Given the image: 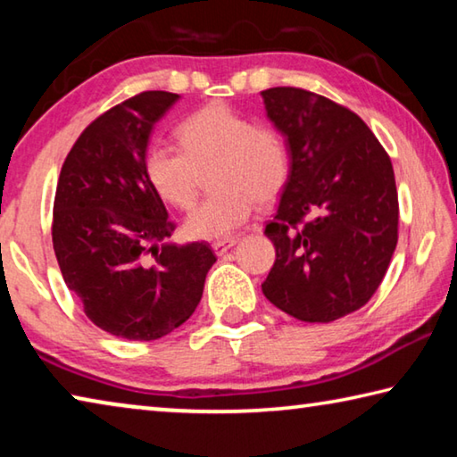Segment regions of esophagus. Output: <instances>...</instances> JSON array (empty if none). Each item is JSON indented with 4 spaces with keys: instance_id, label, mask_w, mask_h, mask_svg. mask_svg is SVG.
I'll return each instance as SVG.
<instances>
[{
    "instance_id": "1",
    "label": "esophagus",
    "mask_w": 457,
    "mask_h": 457,
    "mask_svg": "<svg viewBox=\"0 0 457 457\" xmlns=\"http://www.w3.org/2000/svg\"><path fill=\"white\" fill-rule=\"evenodd\" d=\"M236 244H237V237H229V239H220V242H213L212 247L218 256H223V253H226L229 247H234Z\"/></svg>"
}]
</instances>
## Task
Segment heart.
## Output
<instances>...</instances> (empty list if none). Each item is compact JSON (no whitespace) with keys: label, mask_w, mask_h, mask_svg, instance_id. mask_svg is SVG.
Masks as SVG:
<instances>
[{"label":"heart","mask_w":457,"mask_h":457,"mask_svg":"<svg viewBox=\"0 0 457 457\" xmlns=\"http://www.w3.org/2000/svg\"><path fill=\"white\" fill-rule=\"evenodd\" d=\"M181 151L153 145L145 175L157 195L177 210H191L210 171L213 193L185 220L191 239H228L250 220L256 204L270 205L290 179V149L272 125L253 122L226 103H212L177 127Z\"/></svg>","instance_id":"1"}]
</instances>
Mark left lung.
Listing matches in <instances>:
<instances>
[{
  "label": "left lung",
  "instance_id": "1",
  "mask_svg": "<svg viewBox=\"0 0 457 457\" xmlns=\"http://www.w3.org/2000/svg\"><path fill=\"white\" fill-rule=\"evenodd\" d=\"M288 138L290 179L264 234L276 262L266 298L303 322H332L365 306L397 245L395 173L365 120L316 92H262Z\"/></svg>",
  "mask_w": 457,
  "mask_h": 457
}]
</instances>
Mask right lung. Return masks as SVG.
<instances>
[{
    "label": "right lung",
    "mask_w": 457,
    "mask_h": 457,
    "mask_svg": "<svg viewBox=\"0 0 457 457\" xmlns=\"http://www.w3.org/2000/svg\"><path fill=\"white\" fill-rule=\"evenodd\" d=\"M179 95L146 90L108 108L62 165L52 244L62 278L98 328L157 340L195 312L218 260L207 242L161 244L175 231L145 175L154 122Z\"/></svg>",
    "instance_id": "1"
}]
</instances>
